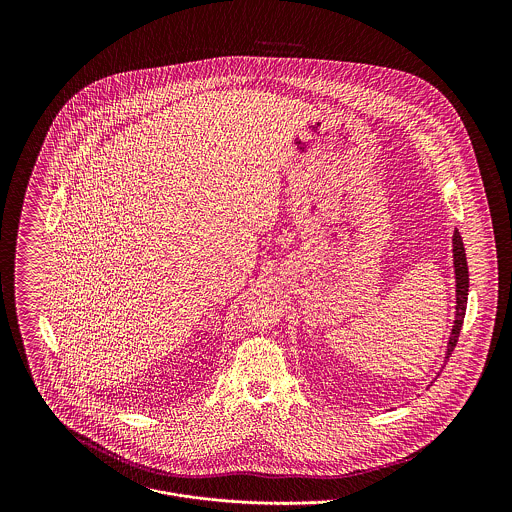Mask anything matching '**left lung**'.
I'll return each mask as SVG.
<instances>
[{"mask_svg":"<svg viewBox=\"0 0 512 512\" xmlns=\"http://www.w3.org/2000/svg\"><path fill=\"white\" fill-rule=\"evenodd\" d=\"M453 262H455V278H457V313H455V325L449 337L447 345V359L451 357L457 341H459V331L463 325L465 317V307H467V293H469V268H467V256L463 248L461 234L455 230L453 234Z\"/></svg>","mask_w":512,"mask_h":512,"instance_id":"left-lung-1","label":"left lung"}]
</instances>
